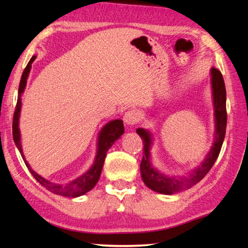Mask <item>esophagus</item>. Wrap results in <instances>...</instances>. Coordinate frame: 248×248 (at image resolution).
Returning a JSON list of instances; mask_svg holds the SVG:
<instances>
[{"mask_svg": "<svg viewBox=\"0 0 248 248\" xmlns=\"http://www.w3.org/2000/svg\"><path fill=\"white\" fill-rule=\"evenodd\" d=\"M139 119H140L139 112L134 110V109H132V110H128L127 112H124V123L127 125L136 124L138 121H139Z\"/></svg>", "mask_w": 248, "mask_h": 248, "instance_id": "1", "label": "esophagus"}]
</instances>
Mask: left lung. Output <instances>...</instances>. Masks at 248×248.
I'll list each match as a JSON object with an SVG mask.
<instances>
[{
    "label": "left lung",
    "instance_id": "left-lung-1",
    "mask_svg": "<svg viewBox=\"0 0 248 248\" xmlns=\"http://www.w3.org/2000/svg\"><path fill=\"white\" fill-rule=\"evenodd\" d=\"M211 75V89L213 108H215V141L211 149L199 166L195 167L186 176H167L161 173L152 165L151 162V148L153 144V136L149 130L138 128L137 133L143 140V157H142L140 170L144 184L153 191L163 195H173L185 189H188L199 183L209 173L215 164L223 144L226 129V91L223 77L217 69L212 68L210 71Z\"/></svg>",
    "mask_w": 248,
    "mask_h": 248
}]
</instances>
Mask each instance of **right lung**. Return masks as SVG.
<instances>
[{
  "label": "right lung",
  "instance_id": "1",
  "mask_svg": "<svg viewBox=\"0 0 248 248\" xmlns=\"http://www.w3.org/2000/svg\"><path fill=\"white\" fill-rule=\"evenodd\" d=\"M36 56H32L31 60H29L28 64L25 68L22 78H20L19 87H18V97H17V105H16L15 112H14V119H13V139L16 146L19 151L20 155L24 159L25 164H26L27 169L31 171V175L35 177V179L38 182L41 186L47 188L49 191L53 192L56 195L64 196V197H72V198H77V197L82 196L86 194L95 187L97 184L100 173H102L105 157H106L107 151L111 148V145L115 143L116 140L123 136L124 132V123L121 119H115L109 121L99 131L98 138H97V151H96L95 159L93 165L90 167V170L85 171V173L78 176V178L71 180L68 184H57L49 182L43 176H40L33 170L28 162L25 158V155L23 153L22 149V141H20V131H19V116H20V108H22V94L24 93L25 87L27 84V78L29 72L31 69V63L35 61Z\"/></svg>",
  "mask_w": 248,
  "mask_h": 248
}]
</instances>
